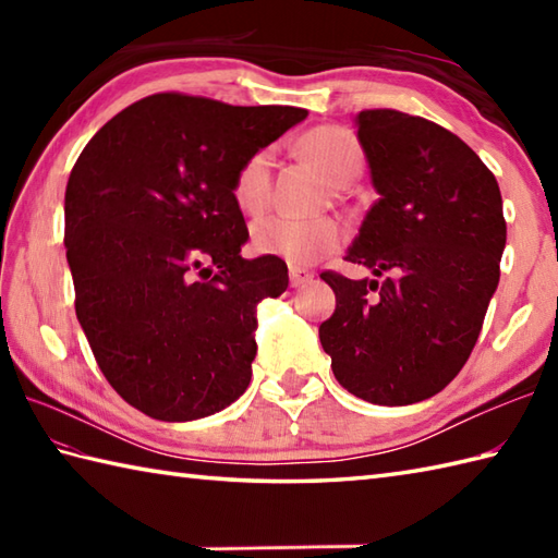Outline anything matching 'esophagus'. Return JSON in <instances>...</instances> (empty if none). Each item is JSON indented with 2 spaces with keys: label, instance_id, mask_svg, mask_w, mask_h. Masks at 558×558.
Here are the masks:
<instances>
[{
  "label": "esophagus",
  "instance_id": "obj_1",
  "mask_svg": "<svg viewBox=\"0 0 558 558\" xmlns=\"http://www.w3.org/2000/svg\"><path fill=\"white\" fill-rule=\"evenodd\" d=\"M314 280V272L306 270V268H300V266H290V282L292 288H304L306 282Z\"/></svg>",
  "mask_w": 558,
  "mask_h": 558
}]
</instances>
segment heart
Wrapping results in <instances>:
<instances>
[{"label": "heart", "instance_id": "heart-1", "mask_svg": "<svg viewBox=\"0 0 558 558\" xmlns=\"http://www.w3.org/2000/svg\"><path fill=\"white\" fill-rule=\"evenodd\" d=\"M302 153L333 184H348L362 170L357 138L345 129L322 126L302 138ZM272 153L258 150L248 158L234 180V201L246 213H260L270 201ZM340 222L333 218H290L268 216L254 225L252 240L256 252L286 258L288 264H314L342 244Z\"/></svg>", "mask_w": 558, "mask_h": 558}]
</instances>
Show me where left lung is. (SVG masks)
Returning a JSON list of instances; mask_svg holds the SVG:
<instances>
[{"label": "left lung", "instance_id": "obj_1", "mask_svg": "<svg viewBox=\"0 0 558 558\" xmlns=\"http://www.w3.org/2000/svg\"><path fill=\"white\" fill-rule=\"evenodd\" d=\"M376 204L345 258L378 280L322 272L336 292L318 338L342 388L374 405H412L468 362L499 286L501 192L468 144L422 117H354Z\"/></svg>", "mask_w": 558, "mask_h": 558}]
</instances>
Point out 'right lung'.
<instances>
[{
    "label": "right lung",
    "mask_w": 558,
    "mask_h": 558,
    "mask_svg": "<svg viewBox=\"0 0 558 558\" xmlns=\"http://www.w3.org/2000/svg\"><path fill=\"white\" fill-rule=\"evenodd\" d=\"M304 117L158 93L114 114L71 170L78 324L110 386L148 417H208L252 381L256 306L286 292L288 266L240 256L248 232L234 180Z\"/></svg>",
    "instance_id": "obj_1"
}]
</instances>
